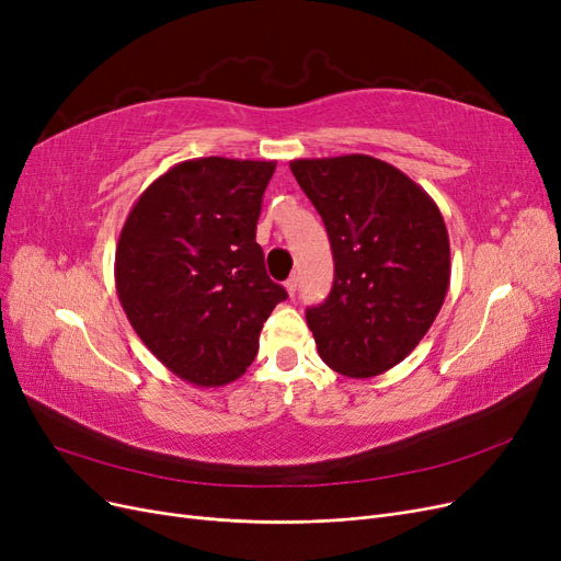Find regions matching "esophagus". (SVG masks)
Segmentation results:
<instances>
[{
  "instance_id": "1",
  "label": "esophagus",
  "mask_w": 561,
  "mask_h": 561,
  "mask_svg": "<svg viewBox=\"0 0 561 561\" xmlns=\"http://www.w3.org/2000/svg\"><path fill=\"white\" fill-rule=\"evenodd\" d=\"M285 290H287V295H290V297L299 290V276L297 274L285 280Z\"/></svg>"
}]
</instances>
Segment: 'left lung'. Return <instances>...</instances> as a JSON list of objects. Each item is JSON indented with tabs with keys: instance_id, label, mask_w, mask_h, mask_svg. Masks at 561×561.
<instances>
[{
	"instance_id": "1",
	"label": "left lung",
	"mask_w": 561,
	"mask_h": 561,
	"mask_svg": "<svg viewBox=\"0 0 561 561\" xmlns=\"http://www.w3.org/2000/svg\"><path fill=\"white\" fill-rule=\"evenodd\" d=\"M290 171L334 257L328 299L307 309L320 358L351 379L377 377L416 348L443 309L451 276L443 213L375 157L297 159Z\"/></svg>"
}]
</instances>
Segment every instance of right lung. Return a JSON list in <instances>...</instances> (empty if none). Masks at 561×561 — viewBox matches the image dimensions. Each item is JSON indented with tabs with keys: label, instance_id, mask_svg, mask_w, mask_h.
Wrapping results in <instances>:
<instances>
[{
	"label": "right lung",
	"instance_id": "right-lung-1",
	"mask_svg": "<svg viewBox=\"0 0 561 561\" xmlns=\"http://www.w3.org/2000/svg\"><path fill=\"white\" fill-rule=\"evenodd\" d=\"M274 171L276 161H182L147 186L118 236L114 278L133 330L194 386L239 379L287 299L254 241Z\"/></svg>",
	"mask_w": 561,
	"mask_h": 561
}]
</instances>
